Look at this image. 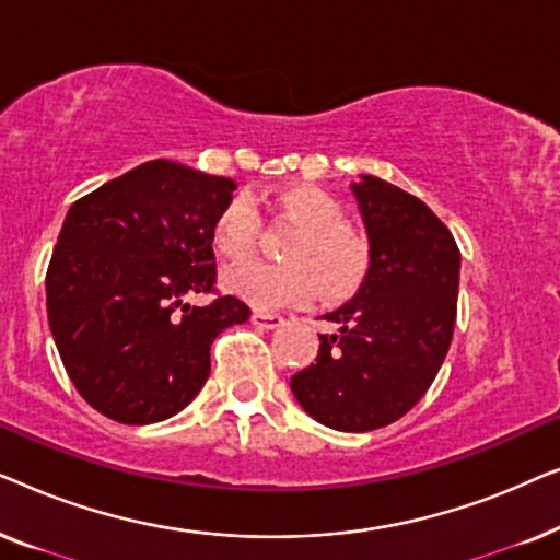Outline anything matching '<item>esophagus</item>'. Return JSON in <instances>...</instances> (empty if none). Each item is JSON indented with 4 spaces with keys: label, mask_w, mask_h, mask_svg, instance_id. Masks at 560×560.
<instances>
[{
    "label": "esophagus",
    "mask_w": 560,
    "mask_h": 560,
    "mask_svg": "<svg viewBox=\"0 0 560 560\" xmlns=\"http://www.w3.org/2000/svg\"><path fill=\"white\" fill-rule=\"evenodd\" d=\"M252 324L257 328H262V331H272V328H280L285 324V318L278 316V313H267V311H255L252 313Z\"/></svg>",
    "instance_id": "obj_1"
}]
</instances>
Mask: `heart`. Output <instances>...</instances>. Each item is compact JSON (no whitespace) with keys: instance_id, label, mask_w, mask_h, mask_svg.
I'll return each mask as SVG.
<instances>
[{"instance_id":"obj_1","label":"heart","mask_w":560,"mask_h":560,"mask_svg":"<svg viewBox=\"0 0 560 560\" xmlns=\"http://www.w3.org/2000/svg\"><path fill=\"white\" fill-rule=\"evenodd\" d=\"M272 206L298 224L282 247L288 262H247L224 275V288L255 308L301 303L318 290L320 301H347L366 278L364 242L341 224V209L331 196L311 186H290L272 196ZM259 217L249 196H232L211 224V244L229 262L249 255Z\"/></svg>"}]
</instances>
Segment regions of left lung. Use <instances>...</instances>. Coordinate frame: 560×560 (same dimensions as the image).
<instances>
[{
  "mask_svg": "<svg viewBox=\"0 0 560 560\" xmlns=\"http://www.w3.org/2000/svg\"><path fill=\"white\" fill-rule=\"evenodd\" d=\"M370 240V270L318 334V357L293 374L301 408L334 431L366 433L402 418L439 374L456 324L462 255L446 224L393 183H351Z\"/></svg>",
  "mask_w": 560,
  "mask_h": 560,
  "instance_id": "left-lung-1",
  "label": "left lung"
}]
</instances>
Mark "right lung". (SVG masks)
<instances>
[{"label": "right lung", "instance_id": "add662e5", "mask_svg": "<svg viewBox=\"0 0 560 560\" xmlns=\"http://www.w3.org/2000/svg\"><path fill=\"white\" fill-rule=\"evenodd\" d=\"M236 183L171 160H150L104 183L66 213L45 298L68 377L102 416L148 425L201 393L211 343L249 308L211 293V224Z\"/></svg>", "mask_w": 560, "mask_h": 560}]
</instances>
